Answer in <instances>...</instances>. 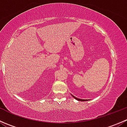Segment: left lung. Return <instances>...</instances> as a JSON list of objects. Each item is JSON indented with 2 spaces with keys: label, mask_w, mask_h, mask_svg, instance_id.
Here are the masks:
<instances>
[{
  "label": "left lung",
  "mask_w": 127,
  "mask_h": 127,
  "mask_svg": "<svg viewBox=\"0 0 127 127\" xmlns=\"http://www.w3.org/2000/svg\"><path fill=\"white\" fill-rule=\"evenodd\" d=\"M72 96L74 97V98H75V99H76L77 100H78V101H87V99H79V98H76V97L74 96H73V95H72Z\"/></svg>",
  "instance_id": "obj_1"
}]
</instances>
